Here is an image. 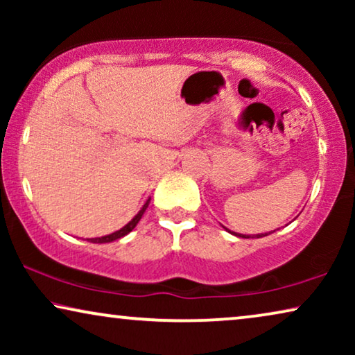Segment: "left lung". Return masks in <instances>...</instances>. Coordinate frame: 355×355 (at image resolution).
I'll list each match as a JSON object with an SVG mask.
<instances>
[{
	"label": "left lung",
	"mask_w": 355,
	"mask_h": 355,
	"mask_svg": "<svg viewBox=\"0 0 355 355\" xmlns=\"http://www.w3.org/2000/svg\"><path fill=\"white\" fill-rule=\"evenodd\" d=\"M225 230H226V227H225ZM226 231H230V230H226ZM231 232V231H230ZM231 234H234V236H237V237H245V239H247V237H263V236H268V232H265V234H255V236H249V234H237V232H231Z\"/></svg>",
	"instance_id": "1"
}]
</instances>
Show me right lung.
I'll return each mask as SVG.
<instances>
[{
    "mask_svg": "<svg viewBox=\"0 0 355 355\" xmlns=\"http://www.w3.org/2000/svg\"><path fill=\"white\" fill-rule=\"evenodd\" d=\"M148 203H150V200H147V203H145V205L142 207V210H140V211L137 213V215H135V216L132 218V220H130V221L128 223V225H125L124 227H121L119 231L111 232V234H108V236L95 237V239H90V242H94V244H105V242H113V241H116V239H121V237H124L125 234H129V232L132 231L135 226H137V223L140 221V218H142L145 210H147Z\"/></svg>",
    "mask_w": 355,
    "mask_h": 355,
    "instance_id": "1",
    "label": "right lung"
}]
</instances>
